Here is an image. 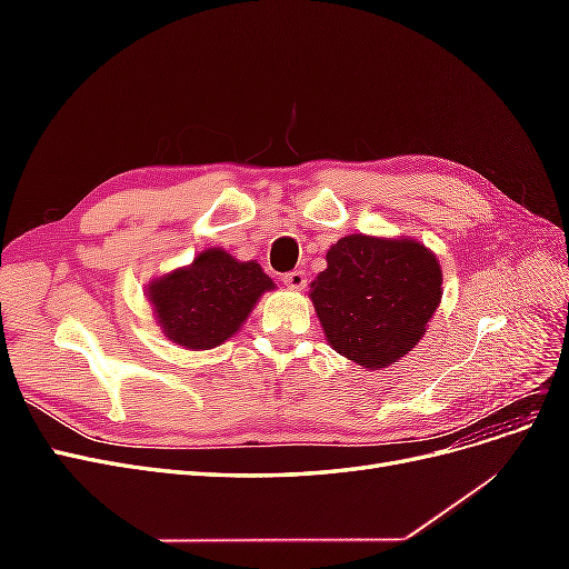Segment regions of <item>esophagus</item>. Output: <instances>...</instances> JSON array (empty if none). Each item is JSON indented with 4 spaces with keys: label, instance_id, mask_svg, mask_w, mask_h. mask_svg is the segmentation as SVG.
<instances>
[{
    "label": "esophagus",
    "instance_id": "1",
    "mask_svg": "<svg viewBox=\"0 0 569 569\" xmlns=\"http://www.w3.org/2000/svg\"><path fill=\"white\" fill-rule=\"evenodd\" d=\"M282 282H284L289 289H303V287H306V272H303V270L284 272V274H282Z\"/></svg>",
    "mask_w": 569,
    "mask_h": 569
}]
</instances>
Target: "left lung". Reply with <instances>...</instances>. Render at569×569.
<instances>
[{
    "label": "left lung",
    "instance_id": "left-lung-1",
    "mask_svg": "<svg viewBox=\"0 0 569 569\" xmlns=\"http://www.w3.org/2000/svg\"><path fill=\"white\" fill-rule=\"evenodd\" d=\"M311 299L335 351L370 370L399 363L441 301L437 256L412 239L349 234L327 251Z\"/></svg>",
    "mask_w": 569,
    "mask_h": 569
}]
</instances>
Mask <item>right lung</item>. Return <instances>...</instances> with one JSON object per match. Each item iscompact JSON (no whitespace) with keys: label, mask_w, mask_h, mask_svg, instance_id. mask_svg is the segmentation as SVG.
Masks as SVG:
<instances>
[{"label":"right lung","mask_w":569,"mask_h":569,"mask_svg":"<svg viewBox=\"0 0 569 569\" xmlns=\"http://www.w3.org/2000/svg\"><path fill=\"white\" fill-rule=\"evenodd\" d=\"M268 289L274 284L258 263L206 249L189 268L151 282L149 301L168 339L199 351L230 339Z\"/></svg>","instance_id":"add662e5"}]
</instances>
